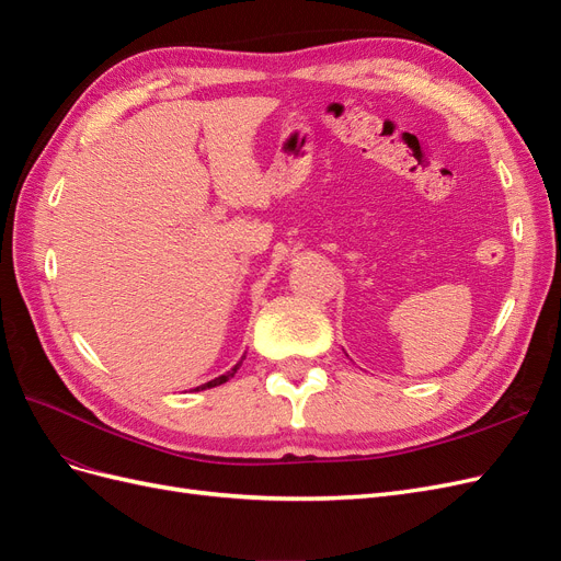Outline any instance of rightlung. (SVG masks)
<instances>
[{"mask_svg":"<svg viewBox=\"0 0 561 561\" xmlns=\"http://www.w3.org/2000/svg\"><path fill=\"white\" fill-rule=\"evenodd\" d=\"M243 360H245V353L241 355V360L239 363H236L229 371H225V375H219V377H215L213 381H206V383H201V386H196L194 390H206V388H215V386H219V383H225V381H229L233 375H236V371H239V367L243 365Z\"/></svg>","mask_w":561,"mask_h":561,"instance_id":"obj_1","label":"right lung"}]
</instances>
